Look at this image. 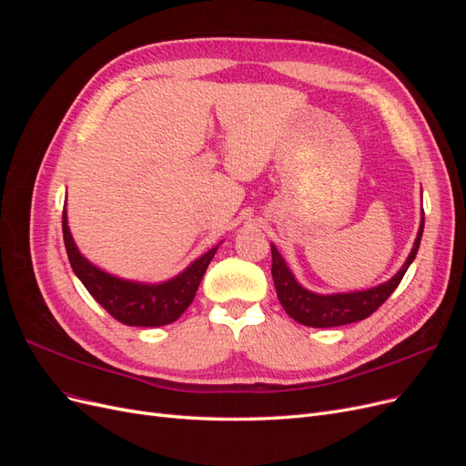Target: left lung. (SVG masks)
I'll return each instance as SVG.
<instances>
[{
  "label": "left lung",
  "mask_w": 466,
  "mask_h": 466,
  "mask_svg": "<svg viewBox=\"0 0 466 466\" xmlns=\"http://www.w3.org/2000/svg\"><path fill=\"white\" fill-rule=\"evenodd\" d=\"M421 233H424V214H421L420 229H418L410 255H408L400 270L389 281H385V284L375 286L371 289H363V291L330 293V295H320V293L305 289L299 281L295 279V276L291 274L286 260L281 258L278 248L270 245L272 247V278L278 291V299L293 320H298L305 324V327H313V329L342 327V324H351V322L368 319L389 299V295L399 288L400 279L408 270V266H410L412 260L416 258V252L421 241Z\"/></svg>",
  "instance_id": "left-lung-1"
}]
</instances>
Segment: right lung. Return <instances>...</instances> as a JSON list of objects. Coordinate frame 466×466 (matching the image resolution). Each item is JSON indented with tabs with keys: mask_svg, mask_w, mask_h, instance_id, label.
I'll use <instances>...</instances> for the list:
<instances>
[{
	"mask_svg": "<svg viewBox=\"0 0 466 466\" xmlns=\"http://www.w3.org/2000/svg\"><path fill=\"white\" fill-rule=\"evenodd\" d=\"M64 245L69 264L81 284L87 288L93 299L108 315L128 327H163L175 322L192 303L196 289L206 274V268L214 258L218 247L209 248L206 255L196 258L185 272L161 281V284H142V281L122 279L106 274L81 255L67 228V214H62Z\"/></svg>",
	"mask_w": 466,
	"mask_h": 466,
	"instance_id": "obj_1",
	"label": "right lung"
}]
</instances>
